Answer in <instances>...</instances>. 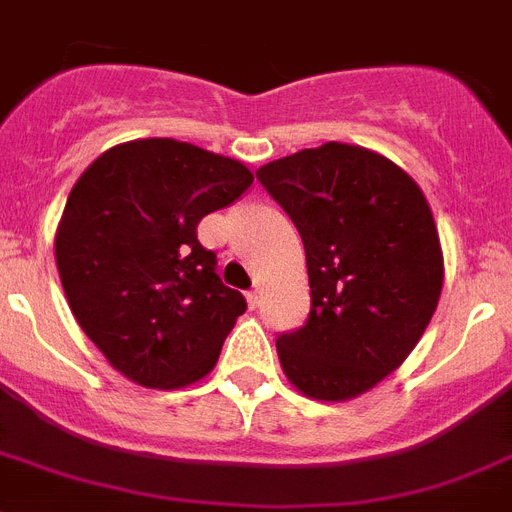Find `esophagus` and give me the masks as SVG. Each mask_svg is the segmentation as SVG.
I'll return each instance as SVG.
<instances>
[{
	"mask_svg": "<svg viewBox=\"0 0 512 512\" xmlns=\"http://www.w3.org/2000/svg\"><path fill=\"white\" fill-rule=\"evenodd\" d=\"M247 301H250V306H252V309H255V306L260 304V291H257V288L247 291Z\"/></svg>",
	"mask_w": 512,
	"mask_h": 512,
	"instance_id": "1",
	"label": "esophagus"
}]
</instances>
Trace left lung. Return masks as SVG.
Returning <instances> with one entry per match:
<instances>
[{"label": "left lung", "instance_id": "1", "mask_svg": "<svg viewBox=\"0 0 512 512\" xmlns=\"http://www.w3.org/2000/svg\"><path fill=\"white\" fill-rule=\"evenodd\" d=\"M257 180L306 250L311 311L275 340L291 386L348 402L397 371L435 314L443 250L415 180L366 146L327 141L262 164Z\"/></svg>", "mask_w": 512, "mask_h": 512}]
</instances>
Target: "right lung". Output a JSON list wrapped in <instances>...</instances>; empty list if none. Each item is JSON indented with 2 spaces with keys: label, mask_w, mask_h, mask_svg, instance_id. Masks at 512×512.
I'll return each instance as SVG.
<instances>
[{
  "label": "right lung",
  "mask_w": 512,
  "mask_h": 512,
  "mask_svg": "<svg viewBox=\"0 0 512 512\" xmlns=\"http://www.w3.org/2000/svg\"><path fill=\"white\" fill-rule=\"evenodd\" d=\"M237 159L175 139L115 144L79 175L56 226V268L84 335L146 389L206 379L247 309L216 275L198 224L250 188Z\"/></svg>",
  "instance_id": "add662e5"
}]
</instances>
